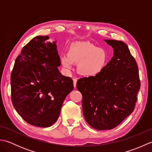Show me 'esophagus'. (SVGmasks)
<instances>
[{"label":"esophagus","instance_id":"esophagus-1","mask_svg":"<svg viewBox=\"0 0 152 152\" xmlns=\"http://www.w3.org/2000/svg\"><path fill=\"white\" fill-rule=\"evenodd\" d=\"M76 83H77V79L76 78H73V84H74V88H76Z\"/></svg>","mask_w":152,"mask_h":152}]
</instances>
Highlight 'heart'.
<instances>
[{"mask_svg":"<svg viewBox=\"0 0 152 152\" xmlns=\"http://www.w3.org/2000/svg\"><path fill=\"white\" fill-rule=\"evenodd\" d=\"M68 58L61 57L64 69L71 70L73 63L78 64V70L82 76L91 77L102 72L108 63V53L104 48H98L89 42H76L68 50Z\"/></svg>","mask_w":152,"mask_h":152,"instance_id":"obj_1","label":"heart"}]
</instances>
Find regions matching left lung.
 Wrapping results in <instances>:
<instances>
[{"mask_svg":"<svg viewBox=\"0 0 152 152\" xmlns=\"http://www.w3.org/2000/svg\"><path fill=\"white\" fill-rule=\"evenodd\" d=\"M105 41L114 48V56L101 73L80 78L76 84L86 120L97 130L112 129L129 115L140 88L137 64L127 44Z\"/></svg>","mask_w":152,"mask_h":152,"instance_id":"8db88e82","label":"left lung"}]
</instances>
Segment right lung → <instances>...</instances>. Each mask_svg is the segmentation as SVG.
Wrapping results in <instances>:
<instances>
[{
  "label": "right lung",
  "instance_id": "1",
  "mask_svg": "<svg viewBox=\"0 0 152 152\" xmlns=\"http://www.w3.org/2000/svg\"><path fill=\"white\" fill-rule=\"evenodd\" d=\"M37 36L16 58L10 77L12 102L15 110L32 125L48 127L56 122L67 95L74 89L70 77L61 74L56 42Z\"/></svg>",
  "mask_w": 152,
  "mask_h": 152
}]
</instances>
